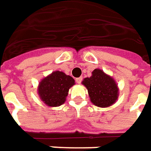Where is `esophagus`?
Returning a JSON list of instances; mask_svg holds the SVG:
<instances>
[{"instance_id": "obj_1", "label": "esophagus", "mask_w": 151, "mask_h": 151, "mask_svg": "<svg viewBox=\"0 0 151 151\" xmlns=\"http://www.w3.org/2000/svg\"><path fill=\"white\" fill-rule=\"evenodd\" d=\"M76 83H77V84H81L82 81V77L76 78Z\"/></svg>"}]
</instances>
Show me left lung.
<instances>
[{
  "label": "left lung",
  "instance_id": "obj_1",
  "mask_svg": "<svg viewBox=\"0 0 151 151\" xmlns=\"http://www.w3.org/2000/svg\"><path fill=\"white\" fill-rule=\"evenodd\" d=\"M82 84L88 90L91 103L97 107H110L118 99L119 89L117 82L102 70H93L92 76L85 78Z\"/></svg>",
  "mask_w": 151,
  "mask_h": 151
}]
</instances>
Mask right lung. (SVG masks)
Returning <instances> with one entry per match:
<instances>
[{
  "label": "right lung",
  "instance_id": "obj_1",
  "mask_svg": "<svg viewBox=\"0 0 151 151\" xmlns=\"http://www.w3.org/2000/svg\"><path fill=\"white\" fill-rule=\"evenodd\" d=\"M75 80L62 71L55 70L42 79L38 86L39 99L48 107H58L66 100Z\"/></svg>",
  "mask_w": 151,
  "mask_h": 151
}]
</instances>
